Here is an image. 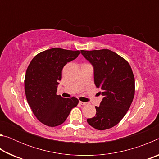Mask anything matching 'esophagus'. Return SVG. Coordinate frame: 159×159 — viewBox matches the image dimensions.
I'll use <instances>...</instances> for the list:
<instances>
[{"instance_id": "obj_1", "label": "esophagus", "mask_w": 159, "mask_h": 159, "mask_svg": "<svg viewBox=\"0 0 159 159\" xmlns=\"http://www.w3.org/2000/svg\"><path fill=\"white\" fill-rule=\"evenodd\" d=\"M79 103L81 104V105H83V106H85L86 104H87V103H86V102H79Z\"/></svg>"}]
</instances>
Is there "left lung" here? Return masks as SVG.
<instances>
[{"label": "left lung", "mask_w": 159, "mask_h": 159, "mask_svg": "<svg viewBox=\"0 0 159 159\" xmlns=\"http://www.w3.org/2000/svg\"><path fill=\"white\" fill-rule=\"evenodd\" d=\"M94 69V81L103 96L96 115L87 122L99 130L117 125L126 113L134 95V78L130 64L108 49L80 50Z\"/></svg>", "instance_id": "left-lung-1"}]
</instances>
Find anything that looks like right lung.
<instances>
[{
    "label": "right lung",
    "mask_w": 159,
    "mask_h": 159,
    "mask_svg": "<svg viewBox=\"0 0 159 159\" xmlns=\"http://www.w3.org/2000/svg\"><path fill=\"white\" fill-rule=\"evenodd\" d=\"M80 53L79 50L51 48L38 54L29 64L25 79L26 98L34 114L43 124L61 125L79 103L74 97L64 98L56 93L63 67Z\"/></svg>",
    "instance_id": "1"
}]
</instances>
